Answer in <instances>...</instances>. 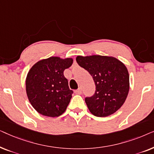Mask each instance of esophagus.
I'll list each match as a JSON object with an SVG mask.
<instances>
[{"label": "esophagus", "mask_w": 154, "mask_h": 154, "mask_svg": "<svg viewBox=\"0 0 154 154\" xmlns=\"http://www.w3.org/2000/svg\"><path fill=\"white\" fill-rule=\"evenodd\" d=\"M74 92H75V94H81L82 93V90L81 89V88H79V89H78V90H75V91H74Z\"/></svg>", "instance_id": "34e87169"}]
</instances>
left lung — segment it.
I'll use <instances>...</instances> for the list:
<instances>
[{
    "instance_id": "1",
    "label": "left lung",
    "mask_w": 154,
    "mask_h": 154,
    "mask_svg": "<svg viewBox=\"0 0 154 154\" xmlns=\"http://www.w3.org/2000/svg\"><path fill=\"white\" fill-rule=\"evenodd\" d=\"M80 66L92 76L96 90L85 101L91 113L105 117L114 113L122 106L130 89L129 73L125 64L113 57L77 56Z\"/></svg>"
}]
</instances>
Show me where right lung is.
I'll use <instances>...</instances> for the list:
<instances>
[{
    "instance_id": "obj_1",
    "label": "right lung",
    "mask_w": 154,
    "mask_h": 154,
    "mask_svg": "<svg viewBox=\"0 0 154 154\" xmlns=\"http://www.w3.org/2000/svg\"><path fill=\"white\" fill-rule=\"evenodd\" d=\"M73 64L72 58L51 57L35 63L26 79V91L32 106L41 114L57 117L66 111L73 91L64 71Z\"/></svg>"
}]
</instances>
